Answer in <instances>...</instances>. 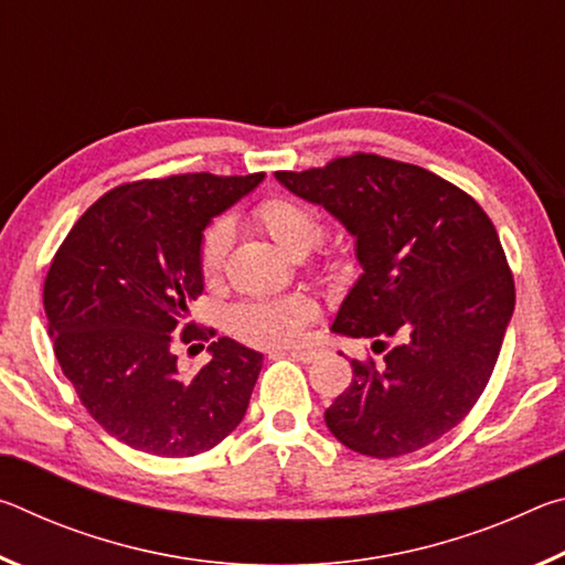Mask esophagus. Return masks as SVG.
Masks as SVG:
<instances>
[{"mask_svg":"<svg viewBox=\"0 0 565 565\" xmlns=\"http://www.w3.org/2000/svg\"><path fill=\"white\" fill-rule=\"evenodd\" d=\"M281 353H286V356H291V359H296V361H303V363H311L313 359H319V349H317V347L289 349V351H271L269 356H281Z\"/></svg>","mask_w":565,"mask_h":565,"instance_id":"obj_1","label":"esophagus"}]
</instances>
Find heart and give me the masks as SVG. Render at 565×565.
Here are the masks:
<instances>
[{
    "mask_svg": "<svg viewBox=\"0 0 565 565\" xmlns=\"http://www.w3.org/2000/svg\"><path fill=\"white\" fill-rule=\"evenodd\" d=\"M254 218L289 254L309 252L321 242L323 234L321 216L294 196L264 199L262 204H256ZM228 244H232V228L218 218L206 228L199 246V266L206 276L222 269ZM311 313V303L301 296L244 301L232 311V331L242 341L256 343V347H281L299 337Z\"/></svg>",
    "mask_w": 565,
    "mask_h": 565,
    "instance_id": "1",
    "label": "heart"
}]
</instances>
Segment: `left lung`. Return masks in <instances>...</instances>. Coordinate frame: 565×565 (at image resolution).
<instances>
[{
	"instance_id": "8db88e82",
	"label": "left lung",
	"mask_w": 565,
	"mask_h": 565,
	"mask_svg": "<svg viewBox=\"0 0 565 565\" xmlns=\"http://www.w3.org/2000/svg\"><path fill=\"white\" fill-rule=\"evenodd\" d=\"M356 236L363 274L333 333L369 339L384 361H351L327 426L371 458L414 454L451 431L493 374L515 286L489 214L451 181L379 154L276 171Z\"/></svg>"
}]
</instances>
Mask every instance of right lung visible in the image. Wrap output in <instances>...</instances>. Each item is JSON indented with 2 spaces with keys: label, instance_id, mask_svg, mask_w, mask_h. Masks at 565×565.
<instances>
[{
  "label": "right lung",
  "instance_id": "right-lung-1",
  "mask_svg": "<svg viewBox=\"0 0 565 565\" xmlns=\"http://www.w3.org/2000/svg\"><path fill=\"white\" fill-rule=\"evenodd\" d=\"M264 174H177L97 199L54 254L44 311L54 356L104 431L154 456L204 454L242 424L264 356L222 337L181 376L177 343L214 331L186 323L204 291V228Z\"/></svg>",
  "mask_w": 565,
  "mask_h": 565
}]
</instances>
